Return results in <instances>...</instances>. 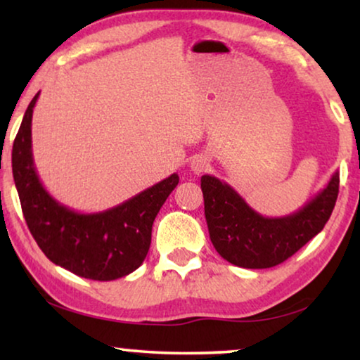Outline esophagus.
<instances>
[{"label": "esophagus", "mask_w": 360, "mask_h": 360, "mask_svg": "<svg viewBox=\"0 0 360 360\" xmlns=\"http://www.w3.org/2000/svg\"><path fill=\"white\" fill-rule=\"evenodd\" d=\"M208 165H210V160L206 159L205 155H195L193 159H191V162H190L191 170H193L196 175H200L201 172H205L206 169H208Z\"/></svg>", "instance_id": "obj_1"}]
</instances>
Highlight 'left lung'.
I'll return each mask as SVG.
<instances>
[{"mask_svg":"<svg viewBox=\"0 0 360 360\" xmlns=\"http://www.w3.org/2000/svg\"><path fill=\"white\" fill-rule=\"evenodd\" d=\"M210 239L221 257L244 269H269L311 240L328 223L339 193V172L303 208L282 218L259 214L233 186L201 176Z\"/></svg>","mask_w":360,"mask_h":360,"instance_id":"left-lung-1","label":"left lung"}]
</instances>
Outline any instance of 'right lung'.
Instances as JSON below:
<instances>
[{
  "instance_id": "add662e5",
  "label": "right lung",
  "mask_w": 360,
  "mask_h": 360,
  "mask_svg": "<svg viewBox=\"0 0 360 360\" xmlns=\"http://www.w3.org/2000/svg\"><path fill=\"white\" fill-rule=\"evenodd\" d=\"M29 103L13 144V176L24 219L49 260L78 277L110 282L126 277L144 262L152 224L162 205L179 185V175L152 185L115 208L78 213L49 195L32 159V111Z\"/></svg>"
}]
</instances>
